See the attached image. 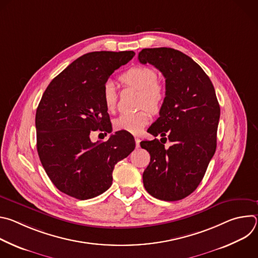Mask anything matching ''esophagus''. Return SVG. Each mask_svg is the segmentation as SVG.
Masks as SVG:
<instances>
[{"label":"esophagus","mask_w":258,"mask_h":258,"mask_svg":"<svg viewBox=\"0 0 258 258\" xmlns=\"http://www.w3.org/2000/svg\"><path fill=\"white\" fill-rule=\"evenodd\" d=\"M135 141H136V146H137V147H138V148H139V147H140V142H141L140 138L136 137V138H135Z\"/></svg>","instance_id":"34e87169"}]
</instances>
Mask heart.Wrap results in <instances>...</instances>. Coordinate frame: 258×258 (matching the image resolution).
<instances>
[{
    "instance_id": "heart-1",
    "label": "heart",
    "mask_w": 258,
    "mask_h": 258,
    "mask_svg": "<svg viewBox=\"0 0 258 258\" xmlns=\"http://www.w3.org/2000/svg\"><path fill=\"white\" fill-rule=\"evenodd\" d=\"M121 82L142 92L140 97L141 106H147L152 111H158L164 100V90L158 84L157 72L147 66H136L125 71L120 77ZM103 103L107 111L113 112L117 104V93L115 85L109 81L103 89ZM150 113L147 109L137 112H124L116 117L113 125L117 131L138 135L148 124Z\"/></svg>"
}]
</instances>
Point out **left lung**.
Wrapping results in <instances>:
<instances>
[{
  "instance_id": "8db88e82",
  "label": "left lung",
  "mask_w": 258,
  "mask_h": 258,
  "mask_svg": "<svg viewBox=\"0 0 258 258\" xmlns=\"http://www.w3.org/2000/svg\"><path fill=\"white\" fill-rule=\"evenodd\" d=\"M142 64L155 66L165 78V98L148 133L162 138L143 141L150 163L143 173L146 191L164 201H177L201 182L216 149L220 109L213 85L189 56L171 48L143 49ZM172 142L169 149L164 144Z\"/></svg>"
}]
</instances>
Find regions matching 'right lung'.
<instances>
[{"label": "right lung", "mask_w": 258, "mask_h": 258, "mask_svg": "<svg viewBox=\"0 0 258 258\" xmlns=\"http://www.w3.org/2000/svg\"><path fill=\"white\" fill-rule=\"evenodd\" d=\"M135 56L133 51L92 52L68 65L46 89L36 109V149L55 187L86 200L107 191L115 164L135 149L127 132H116L106 142L90 136L112 126L103 103L109 77Z\"/></svg>", "instance_id": "obj_1"}]
</instances>
